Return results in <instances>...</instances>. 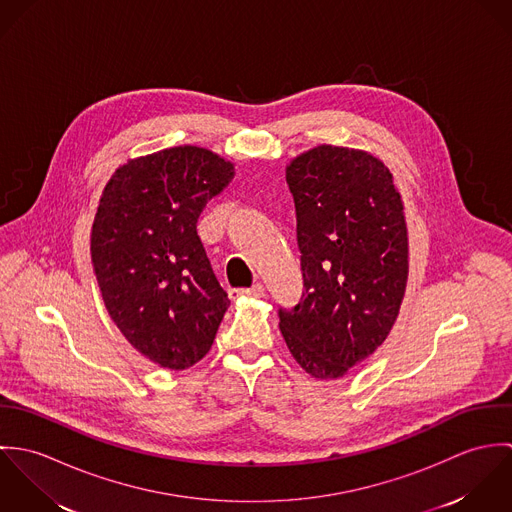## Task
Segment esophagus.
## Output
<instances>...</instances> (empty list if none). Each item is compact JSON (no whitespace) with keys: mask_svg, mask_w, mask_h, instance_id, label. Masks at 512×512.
<instances>
[{"mask_svg":"<svg viewBox=\"0 0 512 512\" xmlns=\"http://www.w3.org/2000/svg\"><path fill=\"white\" fill-rule=\"evenodd\" d=\"M228 295L232 299H238V297H264V286L262 284H254L252 288H246V290H230Z\"/></svg>","mask_w":512,"mask_h":512,"instance_id":"34e87169","label":"esophagus"}]
</instances>
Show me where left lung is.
Returning a JSON list of instances; mask_svg holds the SVG:
<instances>
[{"label":"left lung","mask_w":512,"mask_h":512,"mask_svg":"<svg viewBox=\"0 0 512 512\" xmlns=\"http://www.w3.org/2000/svg\"><path fill=\"white\" fill-rule=\"evenodd\" d=\"M303 295L280 331L307 374L337 380L394 327L408 284V228L390 169L365 149L311 147L286 167Z\"/></svg>","instance_id":"1"}]
</instances>
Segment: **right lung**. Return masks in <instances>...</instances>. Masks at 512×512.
<instances>
[{
  "mask_svg": "<svg viewBox=\"0 0 512 512\" xmlns=\"http://www.w3.org/2000/svg\"><path fill=\"white\" fill-rule=\"evenodd\" d=\"M234 163L199 146L128 159L106 183L90 232V260L110 319L155 365L185 370L213 347L228 309L197 234Z\"/></svg>",
  "mask_w": 512,
  "mask_h": 512,
  "instance_id": "obj_1",
  "label": "right lung"
}]
</instances>
